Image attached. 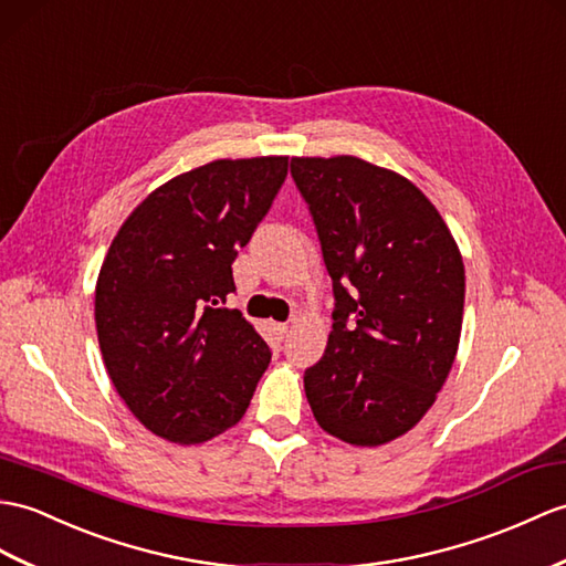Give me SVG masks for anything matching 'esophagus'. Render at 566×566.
Listing matches in <instances>:
<instances>
[{"instance_id":"obj_1","label":"esophagus","mask_w":566,"mask_h":566,"mask_svg":"<svg viewBox=\"0 0 566 566\" xmlns=\"http://www.w3.org/2000/svg\"><path fill=\"white\" fill-rule=\"evenodd\" d=\"M274 331H277L284 337L289 333V323H274Z\"/></svg>"}]
</instances>
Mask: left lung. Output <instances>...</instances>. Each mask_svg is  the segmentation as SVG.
<instances>
[{
    "mask_svg": "<svg viewBox=\"0 0 566 566\" xmlns=\"http://www.w3.org/2000/svg\"><path fill=\"white\" fill-rule=\"evenodd\" d=\"M318 229L335 311L306 369L315 422L349 446H384L437 400L463 327L465 268L451 229L412 180L357 156H292Z\"/></svg>",
    "mask_w": 566,
    "mask_h": 566,
    "instance_id": "8db88e82",
    "label": "left lung"
}]
</instances>
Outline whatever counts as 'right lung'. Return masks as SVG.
I'll list each match as a JSON object with an SVG mask.
<instances>
[{
  "label": "right lung",
  "instance_id": "obj_1",
  "mask_svg": "<svg viewBox=\"0 0 566 566\" xmlns=\"http://www.w3.org/2000/svg\"><path fill=\"white\" fill-rule=\"evenodd\" d=\"M289 156L217 159L170 178L125 219L96 280V333L117 396L156 437L205 443L241 422L270 347L231 262L282 188Z\"/></svg>",
  "mask_w": 566,
  "mask_h": 566
}]
</instances>
